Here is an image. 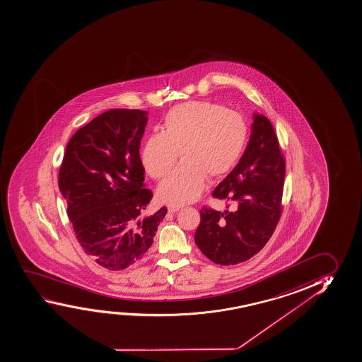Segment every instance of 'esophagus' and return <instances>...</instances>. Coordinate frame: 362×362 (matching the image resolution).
Returning a JSON list of instances; mask_svg holds the SVG:
<instances>
[{"mask_svg":"<svg viewBox=\"0 0 362 362\" xmlns=\"http://www.w3.org/2000/svg\"><path fill=\"white\" fill-rule=\"evenodd\" d=\"M181 209V205H168V212H177L178 210Z\"/></svg>","mask_w":362,"mask_h":362,"instance_id":"1","label":"esophagus"}]
</instances>
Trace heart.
<instances>
[{
	"label": "heart",
	"mask_w": 362,
	"mask_h": 362,
	"mask_svg": "<svg viewBox=\"0 0 362 362\" xmlns=\"http://www.w3.org/2000/svg\"><path fill=\"white\" fill-rule=\"evenodd\" d=\"M246 137L247 127L236 111L210 101H191L168 112L162 136L148 140L141 161L152 178L162 180L180 153L182 165L160 185L157 196L181 205L202 192L207 175L218 177L236 165Z\"/></svg>",
	"instance_id": "obj_1"
}]
</instances>
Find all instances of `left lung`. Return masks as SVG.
Segmentation results:
<instances>
[{
	"label": "left lung",
	"mask_w": 362,
	"mask_h": 362,
	"mask_svg": "<svg viewBox=\"0 0 362 362\" xmlns=\"http://www.w3.org/2000/svg\"><path fill=\"white\" fill-rule=\"evenodd\" d=\"M286 161L270 119L255 115L247 148L212 197L225 212L204 206L194 243L217 264H238L264 247L282 215ZM232 211H228L229 206Z\"/></svg>",
	"instance_id": "1"
}]
</instances>
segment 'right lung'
Instances as JSON below:
<instances>
[{
	"instance_id": "right-lung-1",
	"label": "right lung",
	"mask_w": 362,
	"mask_h": 362,
	"mask_svg": "<svg viewBox=\"0 0 362 362\" xmlns=\"http://www.w3.org/2000/svg\"><path fill=\"white\" fill-rule=\"evenodd\" d=\"M146 122L142 110L98 115L71 137L59 168V191L76 238L107 270H124L142 259L168 214L163 206L144 216L152 199L140 158Z\"/></svg>"
}]
</instances>
